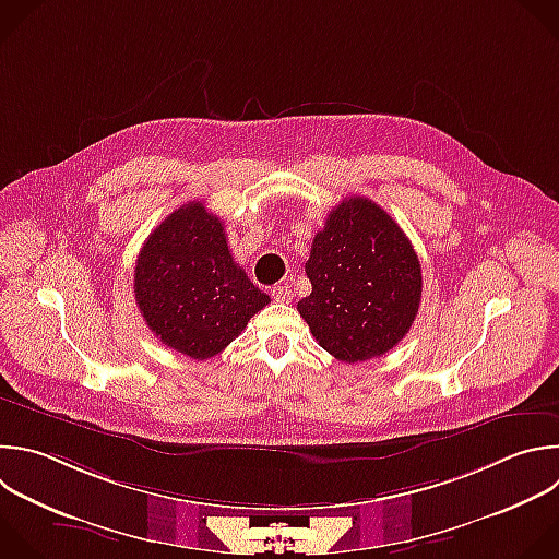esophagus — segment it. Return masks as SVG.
I'll return each instance as SVG.
<instances>
[{
	"instance_id": "esophagus-1",
	"label": "esophagus",
	"mask_w": 559,
	"mask_h": 559,
	"mask_svg": "<svg viewBox=\"0 0 559 559\" xmlns=\"http://www.w3.org/2000/svg\"><path fill=\"white\" fill-rule=\"evenodd\" d=\"M272 298L276 302H289L292 300V289L287 285H276V287H272Z\"/></svg>"
}]
</instances>
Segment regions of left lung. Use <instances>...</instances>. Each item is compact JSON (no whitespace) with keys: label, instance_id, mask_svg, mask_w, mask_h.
Segmentation results:
<instances>
[{"label":"left lung","instance_id":"8db88e82","mask_svg":"<svg viewBox=\"0 0 559 559\" xmlns=\"http://www.w3.org/2000/svg\"><path fill=\"white\" fill-rule=\"evenodd\" d=\"M298 302L316 342L355 364L397 346L421 302L419 257L395 219L368 198H346L316 233Z\"/></svg>","mask_w":559,"mask_h":559}]
</instances>
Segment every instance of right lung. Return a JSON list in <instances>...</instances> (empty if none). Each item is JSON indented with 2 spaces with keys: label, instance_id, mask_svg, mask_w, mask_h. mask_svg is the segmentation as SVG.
Returning a JSON list of instances; mask_svg holds the SVG:
<instances>
[{
  "label": "right lung",
  "instance_id": "right-lung-1",
  "mask_svg": "<svg viewBox=\"0 0 559 559\" xmlns=\"http://www.w3.org/2000/svg\"><path fill=\"white\" fill-rule=\"evenodd\" d=\"M133 292L153 335L198 361L222 353L270 302L235 263L224 222L204 202L179 206L148 235Z\"/></svg>",
  "mask_w": 559,
  "mask_h": 559
}]
</instances>
